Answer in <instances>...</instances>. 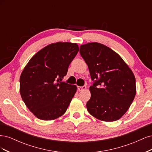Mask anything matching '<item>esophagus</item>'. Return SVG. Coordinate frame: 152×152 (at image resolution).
Returning <instances> with one entry per match:
<instances>
[{
  "label": "esophagus",
  "instance_id": "1",
  "mask_svg": "<svg viewBox=\"0 0 152 152\" xmlns=\"http://www.w3.org/2000/svg\"><path fill=\"white\" fill-rule=\"evenodd\" d=\"M78 89H79V91H84L86 89V86H79L78 87Z\"/></svg>",
  "mask_w": 152,
  "mask_h": 152
}]
</instances>
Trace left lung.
<instances>
[{
    "label": "left lung",
    "mask_w": 152,
    "mask_h": 152,
    "mask_svg": "<svg viewBox=\"0 0 152 152\" xmlns=\"http://www.w3.org/2000/svg\"><path fill=\"white\" fill-rule=\"evenodd\" d=\"M80 54L88 66L93 86L86 107L99 120L121 118L134 99L136 79L122 58L112 49L98 42L80 45Z\"/></svg>",
    "instance_id": "obj_1"
}]
</instances>
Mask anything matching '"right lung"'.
I'll use <instances>...</instances> for the list:
<instances>
[{
  "mask_svg": "<svg viewBox=\"0 0 152 152\" xmlns=\"http://www.w3.org/2000/svg\"><path fill=\"white\" fill-rule=\"evenodd\" d=\"M79 50L75 43L51 44L36 53L23 70L20 79L21 98L38 118L54 120L66 112L77 87L62 79Z\"/></svg>",
  "mask_w": 152,
  "mask_h": 152,
  "instance_id": "1",
  "label": "right lung"
}]
</instances>
